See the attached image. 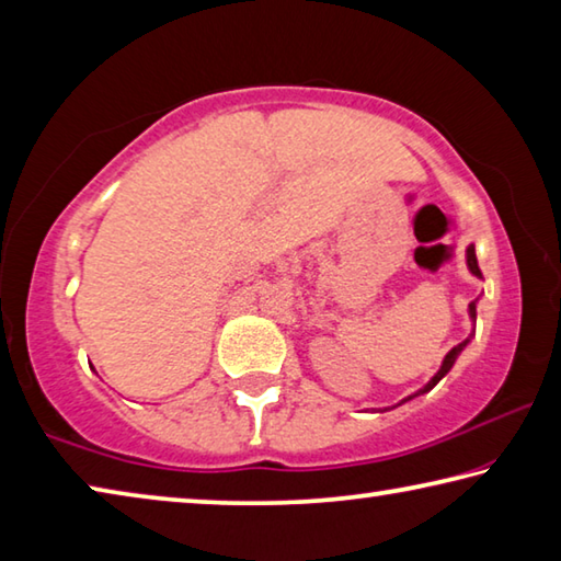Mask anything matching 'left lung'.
Masks as SVG:
<instances>
[{
  "label": "left lung",
  "instance_id": "8db88e82",
  "mask_svg": "<svg viewBox=\"0 0 561 561\" xmlns=\"http://www.w3.org/2000/svg\"><path fill=\"white\" fill-rule=\"evenodd\" d=\"M468 267H470V272L474 274V277H480V279H482V272H480V267H478V257H474V247H472V244L468 247ZM470 317L474 319V301H470ZM468 341H470V339H465V341H462V344H458V346H455V348H450V351H448V356H445V358H443V366H440V371H438V374H435V376L431 378V381H428V383H425V386L421 388V391H417V393H413V396H408V398H403V401H401V403H405V401H411V398H415V396H421V393H428V391H431V388H433L435 383H438V381H440V378H443L445 374H448V371H450V368H453V364H455V358H458V356H460V351H462L465 346H468Z\"/></svg>",
  "mask_w": 561,
  "mask_h": 561
}]
</instances>
